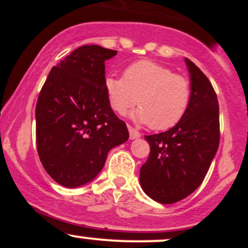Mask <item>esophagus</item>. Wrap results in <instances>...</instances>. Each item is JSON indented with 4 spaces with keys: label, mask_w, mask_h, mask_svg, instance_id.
I'll use <instances>...</instances> for the list:
<instances>
[{
    "label": "esophagus",
    "mask_w": 248,
    "mask_h": 248,
    "mask_svg": "<svg viewBox=\"0 0 248 248\" xmlns=\"http://www.w3.org/2000/svg\"><path fill=\"white\" fill-rule=\"evenodd\" d=\"M128 130H129V138L130 140H135V139H139L141 136V134L135 129V128L128 126Z\"/></svg>",
    "instance_id": "1"
}]
</instances>
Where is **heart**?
Here are the masks:
<instances>
[{
  "label": "heart",
  "instance_id": "b5f03b06",
  "mask_svg": "<svg viewBox=\"0 0 248 248\" xmlns=\"http://www.w3.org/2000/svg\"><path fill=\"white\" fill-rule=\"evenodd\" d=\"M105 88L113 109L124 114L139 102L134 119L155 130L177 124L191 99V86L186 77L152 61L133 62L124 69L122 78L108 76Z\"/></svg>",
  "mask_w": 248,
  "mask_h": 248
}]
</instances>
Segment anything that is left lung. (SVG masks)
<instances>
[{
	"instance_id": "left-lung-1",
	"label": "left lung",
	"mask_w": 248,
	"mask_h": 248,
	"mask_svg": "<svg viewBox=\"0 0 248 248\" xmlns=\"http://www.w3.org/2000/svg\"><path fill=\"white\" fill-rule=\"evenodd\" d=\"M191 99L186 115L167 132L146 135L149 157L141 167L143 191L161 204L187 197L201 186L219 146V105L211 82L191 61Z\"/></svg>"
}]
</instances>
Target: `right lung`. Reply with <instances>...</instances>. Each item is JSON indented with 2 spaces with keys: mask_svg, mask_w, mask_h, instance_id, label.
<instances>
[{
  "mask_svg": "<svg viewBox=\"0 0 248 248\" xmlns=\"http://www.w3.org/2000/svg\"><path fill=\"white\" fill-rule=\"evenodd\" d=\"M118 51L84 45L53 66L36 105L39 160L58 184L93 181L112 148L129 138L105 88V62Z\"/></svg>",
  "mask_w": 248,
  "mask_h": 248,
  "instance_id": "add662e5",
  "label": "right lung"
}]
</instances>
